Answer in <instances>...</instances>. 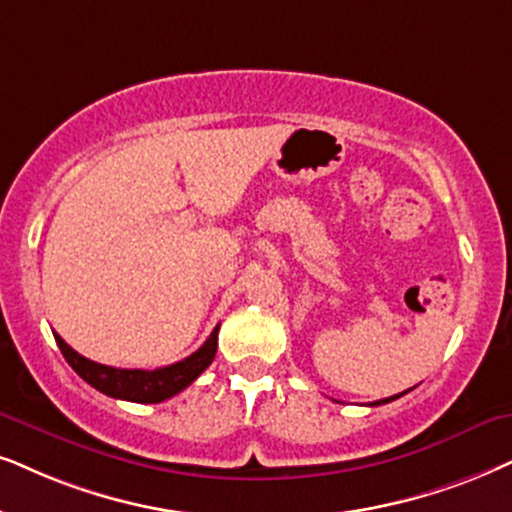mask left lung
<instances>
[{
  "label": "left lung",
  "mask_w": 512,
  "mask_h": 512,
  "mask_svg": "<svg viewBox=\"0 0 512 512\" xmlns=\"http://www.w3.org/2000/svg\"><path fill=\"white\" fill-rule=\"evenodd\" d=\"M401 394H406V392H401ZM401 394H394V397H387V399H380V401H373L371 406H380V404H387V401H394V399H399Z\"/></svg>",
  "instance_id": "1"
}]
</instances>
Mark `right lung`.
<instances>
[{
  "mask_svg": "<svg viewBox=\"0 0 512 512\" xmlns=\"http://www.w3.org/2000/svg\"><path fill=\"white\" fill-rule=\"evenodd\" d=\"M217 331L210 333V338L198 347L191 357L177 361L172 366L155 368V371H141V368H113L96 364V361L77 354L61 335H54L58 349L73 371L80 375L84 383H89L94 390H99L108 397L137 401V404H160V401L174 397L181 390H186L200 373L212 364L217 354Z\"/></svg>",
  "mask_w": 512,
  "mask_h": 512,
  "instance_id": "right-lung-1",
  "label": "right lung"
}]
</instances>
